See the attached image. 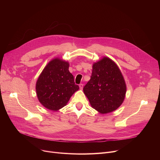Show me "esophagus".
Segmentation results:
<instances>
[{
  "label": "esophagus",
  "mask_w": 160,
  "mask_h": 160,
  "mask_svg": "<svg viewBox=\"0 0 160 160\" xmlns=\"http://www.w3.org/2000/svg\"><path fill=\"white\" fill-rule=\"evenodd\" d=\"M83 85L82 84V83H80V84L79 85V87H80V89L82 90V89H83Z\"/></svg>",
  "instance_id": "34e87169"
}]
</instances>
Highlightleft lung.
<instances>
[{"mask_svg": "<svg viewBox=\"0 0 160 160\" xmlns=\"http://www.w3.org/2000/svg\"><path fill=\"white\" fill-rule=\"evenodd\" d=\"M83 91L91 107L106 114L116 110L122 104L127 85L119 67L104 56L93 64L91 79Z\"/></svg>", "mask_w": 160, "mask_h": 160, "instance_id": "1", "label": "left lung"}]
</instances>
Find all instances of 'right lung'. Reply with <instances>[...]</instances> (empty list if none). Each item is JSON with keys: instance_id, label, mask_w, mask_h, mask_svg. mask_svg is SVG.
Wrapping results in <instances>:
<instances>
[{"instance_id": "1", "label": "right lung", "mask_w": 160, "mask_h": 160, "mask_svg": "<svg viewBox=\"0 0 160 160\" xmlns=\"http://www.w3.org/2000/svg\"><path fill=\"white\" fill-rule=\"evenodd\" d=\"M69 63L60 58L50 61L39 76L36 90L39 102L49 110L58 111L67 105L79 89L69 71Z\"/></svg>"}]
</instances>
